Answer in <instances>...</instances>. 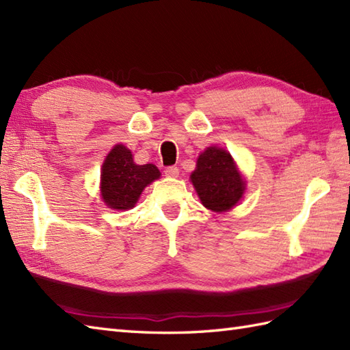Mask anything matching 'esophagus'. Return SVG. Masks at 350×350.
I'll list each match as a JSON object with an SVG mask.
<instances>
[{
    "mask_svg": "<svg viewBox=\"0 0 350 350\" xmlns=\"http://www.w3.org/2000/svg\"><path fill=\"white\" fill-rule=\"evenodd\" d=\"M164 174H165L167 177H177V176H178V168L174 167V165L167 167V168L164 170Z\"/></svg>",
    "mask_w": 350,
    "mask_h": 350,
    "instance_id": "34e87169",
    "label": "esophagus"
}]
</instances>
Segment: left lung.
Wrapping results in <instances>:
<instances>
[{
  "instance_id": "left-lung-1",
  "label": "left lung",
  "mask_w": 350,
  "mask_h": 350,
  "mask_svg": "<svg viewBox=\"0 0 350 350\" xmlns=\"http://www.w3.org/2000/svg\"><path fill=\"white\" fill-rule=\"evenodd\" d=\"M191 180L202 204L213 212L232 208L245 191V182L231 155L219 148H207L201 153Z\"/></svg>"
}]
</instances>
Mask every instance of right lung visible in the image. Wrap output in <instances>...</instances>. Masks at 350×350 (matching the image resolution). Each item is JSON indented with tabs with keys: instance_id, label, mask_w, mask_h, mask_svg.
<instances>
[{
	"instance_id": "add662e5",
	"label": "right lung",
	"mask_w": 350,
	"mask_h": 350,
	"mask_svg": "<svg viewBox=\"0 0 350 350\" xmlns=\"http://www.w3.org/2000/svg\"><path fill=\"white\" fill-rule=\"evenodd\" d=\"M161 176L153 164L137 165L133 153L116 144L105 158L101 173V195L110 208H133L142 191Z\"/></svg>"
}]
</instances>
